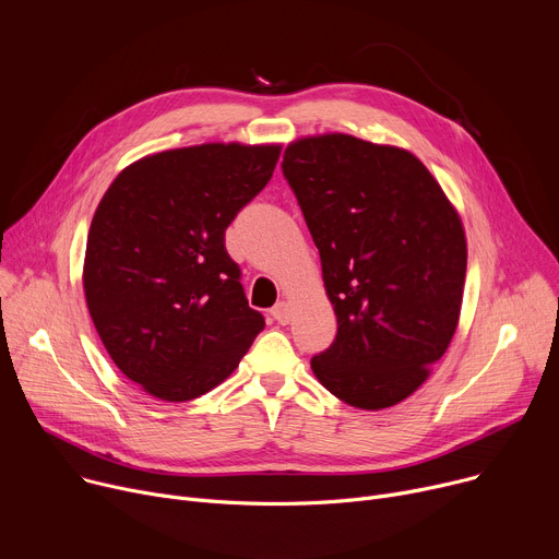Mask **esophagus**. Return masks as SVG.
<instances>
[{
    "label": "esophagus",
    "mask_w": 559,
    "mask_h": 559,
    "mask_svg": "<svg viewBox=\"0 0 559 559\" xmlns=\"http://www.w3.org/2000/svg\"><path fill=\"white\" fill-rule=\"evenodd\" d=\"M272 316L276 318V321H278L281 325H287L289 318H292V307H289V302H285V300L276 302V307L272 309Z\"/></svg>",
    "instance_id": "1"
}]
</instances>
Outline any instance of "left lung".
<instances>
[{"mask_svg": "<svg viewBox=\"0 0 559 559\" xmlns=\"http://www.w3.org/2000/svg\"><path fill=\"white\" fill-rule=\"evenodd\" d=\"M323 283L336 341L311 371L343 403L380 412L431 376L460 321L466 236L416 154L343 132L292 141L283 156Z\"/></svg>", "mask_w": 559, "mask_h": 559, "instance_id": "8db88e82", "label": "left lung"}]
</instances>
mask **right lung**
Returning <instances> with one entry per match:
<instances>
[{"label": "right lung", "instance_id": "add662e5", "mask_svg": "<svg viewBox=\"0 0 559 559\" xmlns=\"http://www.w3.org/2000/svg\"><path fill=\"white\" fill-rule=\"evenodd\" d=\"M281 143H201L147 154L102 197L84 294L112 362L158 401L221 384L265 328L225 229L272 179Z\"/></svg>", "mask_w": 559, "mask_h": 559}]
</instances>
